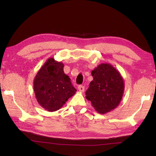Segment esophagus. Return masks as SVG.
<instances>
[{
    "label": "esophagus",
    "mask_w": 156,
    "mask_h": 156,
    "mask_svg": "<svg viewBox=\"0 0 156 156\" xmlns=\"http://www.w3.org/2000/svg\"><path fill=\"white\" fill-rule=\"evenodd\" d=\"M78 90L80 91V92H84V86L80 85V86H78Z\"/></svg>",
    "instance_id": "obj_1"
}]
</instances>
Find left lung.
<instances>
[{"instance_id": "1", "label": "left lung", "mask_w": 156, "mask_h": 156, "mask_svg": "<svg viewBox=\"0 0 156 156\" xmlns=\"http://www.w3.org/2000/svg\"><path fill=\"white\" fill-rule=\"evenodd\" d=\"M93 80L86 91V98L100 114L110 112L120 103L125 84L120 72L110 64H101L91 72Z\"/></svg>"}]
</instances>
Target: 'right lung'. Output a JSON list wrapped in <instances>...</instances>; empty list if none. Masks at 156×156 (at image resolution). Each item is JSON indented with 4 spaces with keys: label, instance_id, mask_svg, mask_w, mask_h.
<instances>
[{
    "label": "right lung",
    "instance_id": "obj_1",
    "mask_svg": "<svg viewBox=\"0 0 156 156\" xmlns=\"http://www.w3.org/2000/svg\"><path fill=\"white\" fill-rule=\"evenodd\" d=\"M64 64L49 58L34 80L35 97L46 111L54 112L62 107L69 98L76 94L70 78L64 72Z\"/></svg>",
    "mask_w": 156,
    "mask_h": 156
}]
</instances>
